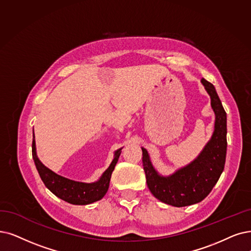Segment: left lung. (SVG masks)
<instances>
[{
	"mask_svg": "<svg viewBox=\"0 0 251 251\" xmlns=\"http://www.w3.org/2000/svg\"><path fill=\"white\" fill-rule=\"evenodd\" d=\"M211 99L215 114L214 131L200 154L188 165L168 176L159 174L153 167L149 153L142 148V162L146 182L151 194L168 205L184 207L194 205L210 194L222 175L226 155V113L213 84L201 79Z\"/></svg>",
	"mask_w": 251,
	"mask_h": 251,
	"instance_id": "1",
	"label": "left lung"
}]
</instances>
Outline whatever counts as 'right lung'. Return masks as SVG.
<instances>
[{
  "mask_svg": "<svg viewBox=\"0 0 251 251\" xmlns=\"http://www.w3.org/2000/svg\"><path fill=\"white\" fill-rule=\"evenodd\" d=\"M122 148L114 151V157L111 164L107 168L106 171L95 182L86 183L81 181H75V180L63 177L54 173L48 169L41 160L39 159L36 151V141L35 134L33 129V144L32 153L33 158L38 170V173L41 177L45 186L55 195L57 198L64 200V201L73 205H88L101 200L107 193L110 183V178L115 168V165L122 153Z\"/></svg>",
  "mask_w": 251,
  "mask_h": 251,
  "instance_id": "1",
  "label": "right lung"
}]
</instances>
